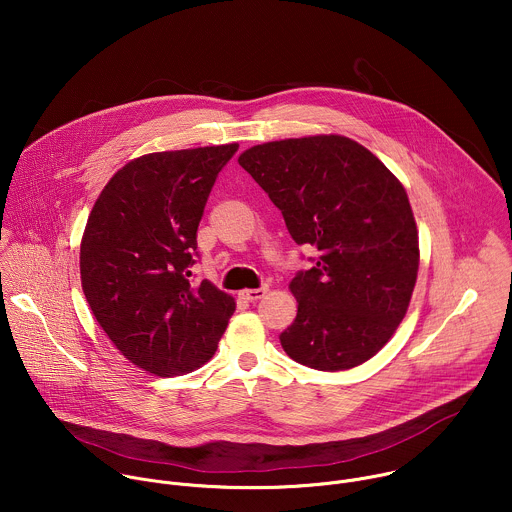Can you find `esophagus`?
<instances>
[{
  "label": "esophagus",
  "mask_w": 512,
  "mask_h": 512,
  "mask_svg": "<svg viewBox=\"0 0 512 512\" xmlns=\"http://www.w3.org/2000/svg\"><path fill=\"white\" fill-rule=\"evenodd\" d=\"M265 294H267V285L257 287V289H243L239 296H241L243 300H247V302H257V300H261Z\"/></svg>",
  "instance_id": "esophagus-1"
}]
</instances>
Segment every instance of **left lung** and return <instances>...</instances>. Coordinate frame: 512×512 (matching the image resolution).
<instances>
[{"mask_svg":"<svg viewBox=\"0 0 512 512\" xmlns=\"http://www.w3.org/2000/svg\"><path fill=\"white\" fill-rule=\"evenodd\" d=\"M239 164L281 210L312 269L289 289L298 316L279 334L289 358L346 371L375 356L403 320L419 267L409 198L387 166L342 135L269 141Z\"/></svg>","mask_w":512,"mask_h":512,"instance_id":"1","label":"left lung"}]
</instances>
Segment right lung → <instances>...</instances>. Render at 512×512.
Segmentation results:
<instances>
[{
  "mask_svg": "<svg viewBox=\"0 0 512 512\" xmlns=\"http://www.w3.org/2000/svg\"><path fill=\"white\" fill-rule=\"evenodd\" d=\"M239 145L158 152L125 164L97 198L81 243L85 298L117 350L158 377L212 358L235 300L194 283L208 194Z\"/></svg>",
  "mask_w": 512,
  "mask_h": 512,
  "instance_id": "right-lung-1",
  "label": "right lung"
}]
</instances>
